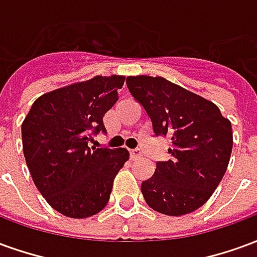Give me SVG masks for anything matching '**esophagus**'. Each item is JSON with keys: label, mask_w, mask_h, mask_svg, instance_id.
<instances>
[{"label": "esophagus", "mask_w": 257, "mask_h": 257, "mask_svg": "<svg viewBox=\"0 0 257 257\" xmlns=\"http://www.w3.org/2000/svg\"><path fill=\"white\" fill-rule=\"evenodd\" d=\"M129 153H131V160H138V158L142 157V151L139 149H134V150H131Z\"/></svg>", "instance_id": "34e87169"}]
</instances>
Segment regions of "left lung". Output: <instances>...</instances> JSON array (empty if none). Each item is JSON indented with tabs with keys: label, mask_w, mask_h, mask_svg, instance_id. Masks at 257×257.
Segmentation results:
<instances>
[{
	"label": "left lung",
	"mask_w": 257,
	"mask_h": 257,
	"mask_svg": "<svg viewBox=\"0 0 257 257\" xmlns=\"http://www.w3.org/2000/svg\"><path fill=\"white\" fill-rule=\"evenodd\" d=\"M126 85L153 122L156 136H169L171 158L158 161L142 183L147 205L182 216L210 198L226 173L232 149L231 122L215 103L162 77H128Z\"/></svg>",
	"instance_id": "8db88e82"
}]
</instances>
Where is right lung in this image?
Returning a JSON list of instances; mask_svg holds the SVG:
<instances>
[{"label": "right lung", "instance_id": "obj_1", "mask_svg": "<svg viewBox=\"0 0 257 257\" xmlns=\"http://www.w3.org/2000/svg\"><path fill=\"white\" fill-rule=\"evenodd\" d=\"M123 75L101 77L40 96L22 123L26 164L53 209L73 219L99 213L112 182L129 160L126 149L89 147L106 132L103 117L118 100Z\"/></svg>", "mask_w": 257, "mask_h": 257}]
</instances>
